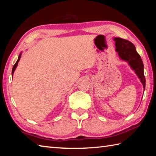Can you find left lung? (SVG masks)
Returning <instances> with one entry per match:
<instances>
[{"instance_id": "8db88e82", "label": "left lung", "mask_w": 156, "mask_h": 156, "mask_svg": "<svg viewBox=\"0 0 156 156\" xmlns=\"http://www.w3.org/2000/svg\"><path fill=\"white\" fill-rule=\"evenodd\" d=\"M115 51L118 52L120 59L128 63L132 70L134 71L145 89V77L144 75V65L141 57L136 51L133 43L125 39L114 37Z\"/></svg>"}]
</instances>
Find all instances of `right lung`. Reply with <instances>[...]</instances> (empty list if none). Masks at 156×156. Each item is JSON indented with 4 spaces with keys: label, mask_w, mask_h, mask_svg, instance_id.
Listing matches in <instances>:
<instances>
[{
    "label": "right lung",
    "mask_w": 156,
    "mask_h": 156,
    "mask_svg": "<svg viewBox=\"0 0 156 156\" xmlns=\"http://www.w3.org/2000/svg\"><path fill=\"white\" fill-rule=\"evenodd\" d=\"M21 55H22V52H20V54H19V56H18V60H17V61H16V63H15V65H14V67H13V68H12V78H13V75H14V71L16 70V67H17V66H18V62H19V60H20V59Z\"/></svg>",
    "instance_id": "right-lung-1"
}]
</instances>
